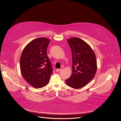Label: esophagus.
I'll list each match as a JSON object with an SVG mask.
<instances>
[{
  "instance_id": "34e87169",
  "label": "esophagus",
  "mask_w": 121,
  "mask_h": 121,
  "mask_svg": "<svg viewBox=\"0 0 121 121\" xmlns=\"http://www.w3.org/2000/svg\"><path fill=\"white\" fill-rule=\"evenodd\" d=\"M61 70H62L61 69H56V72H59V71H61Z\"/></svg>"
}]
</instances>
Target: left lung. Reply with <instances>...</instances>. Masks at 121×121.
I'll list each match as a JSON object with an SVG mask.
<instances>
[{
  "label": "left lung",
  "mask_w": 121,
  "mask_h": 121,
  "mask_svg": "<svg viewBox=\"0 0 121 121\" xmlns=\"http://www.w3.org/2000/svg\"><path fill=\"white\" fill-rule=\"evenodd\" d=\"M72 56V73L65 80L69 86L75 89L85 86L94 77L97 69L95 55L88 44L78 38L68 39Z\"/></svg>",
  "instance_id": "1"
}]
</instances>
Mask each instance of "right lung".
I'll return each mask as SVG.
<instances>
[{"instance_id": "1", "label": "right lung", "mask_w": 121, "mask_h": 121, "mask_svg": "<svg viewBox=\"0 0 121 121\" xmlns=\"http://www.w3.org/2000/svg\"><path fill=\"white\" fill-rule=\"evenodd\" d=\"M50 40L39 38L25 47L20 60L21 72L25 80L35 88L46 85L53 70L47 49Z\"/></svg>"}]
</instances>
